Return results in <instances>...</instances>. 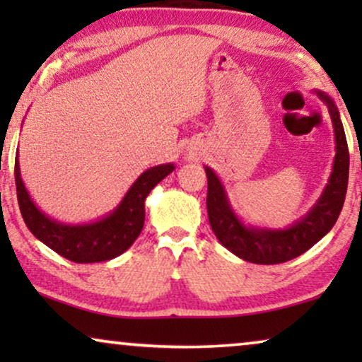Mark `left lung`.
<instances>
[{"label": "left lung", "instance_id": "1", "mask_svg": "<svg viewBox=\"0 0 362 362\" xmlns=\"http://www.w3.org/2000/svg\"><path fill=\"white\" fill-rule=\"evenodd\" d=\"M328 107L334 128V160L325 189L310 211L288 227L272 229L245 224L237 216L227 196L224 182L214 170L204 166L207 175V216L222 245L245 262L262 265L281 264L305 254L323 239L338 221L343 209L349 176V153L339 110L328 93L313 90Z\"/></svg>", "mask_w": 362, "mask_h": 362}]
</instances>
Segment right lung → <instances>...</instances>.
<instances>
[{
	"label": "right lung",
	"mask_w": 362,
	"mask_h": 362,
	"mask_svg": "<svg viewBox=\"0 0 362 362\" xmlns=\"http://www.w3.org/2000/svg\"><path fill=\"white\" fill-rule=\"evenodd\" d=\"M173 171V163L148 168L136 177L115 209L95 221L69 224L54 219L39 209L24 186L19 168V151L14 163L19 209L28 229L49 249L77 264L112 260L130 249L145 224V201L148 194Z\"/></svg>",
	"instance_id": "1"
}]
</instances>
